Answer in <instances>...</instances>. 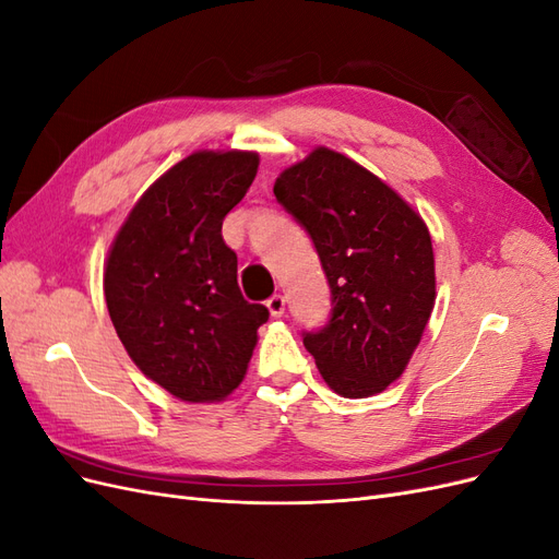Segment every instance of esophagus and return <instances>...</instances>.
<instances>
[{
	"mask_svg": "<svg viewBox=\"0 0 559 559\" xmlns=\"http://www.w3.org/2000/svg\"><path fill=\"white\" fill-rule=\"evenodd\" d=\"M265 306H267L270 314H273V317H282V314H284V306H286V300H284V296L275 294V296H270V298L265 300Z\"/></svg>",
	"mask_w": 559,
	"mask_h": 559,
	"instance_id": "obj_1",
	"label": "esophagus"
}]
</instances>
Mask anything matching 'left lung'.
Segmentation results:
<instances>
[{
	"instance_id": "8db88e82",
	"label": "left lung",
	"mask_w": 559,
	"mask_h": 559,
	"mask_svg": "<svg viewBox=\"0 0 559 559\" xmlns=\"http://www.w3.org/2000/svg\"><path fill=\"white\" fill-rule=\"evenodd\" d=\"M273 191L310 233L333 296L331 321L306 333L302 345L335 394L384 392L403 376L436 302L425 218L392 186L329 146L282 170Z\"/></svg>"
}]
</instances>
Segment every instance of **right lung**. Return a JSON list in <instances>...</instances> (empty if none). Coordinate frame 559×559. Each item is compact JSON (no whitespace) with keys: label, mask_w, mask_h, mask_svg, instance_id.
Instances as JSON below:
<instances>
[{"label":"right lung","mask_w":559,"mask_h":559,"mask_svg":"<svg viewBox=\"0 0 559 559\" xmlns=\"http://www.w3.org/2000/svg\"><path fill=\"white\" fill-rule=\"evenodd\" d=\"M257 170V151H193L134 202L107 253V310L128 357L186 403L230 396L267 321L222 235Z\"/></svg>","instance_id":"1"}]
</instances>
